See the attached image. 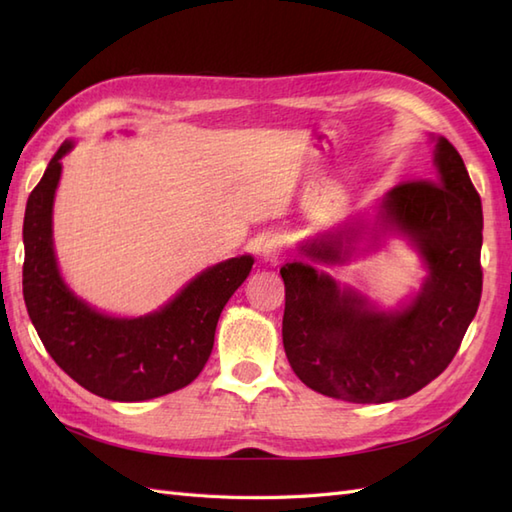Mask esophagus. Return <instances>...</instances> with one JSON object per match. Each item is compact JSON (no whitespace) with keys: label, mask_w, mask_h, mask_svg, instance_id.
Instances as JSON below:
<instances>
[{"label":"esophagus","mask_w":512,"mask_h":512,"mask_svg":"<svg viewBox=\"0 0 512 512\" xmlns=\"http://www.w3.org/2000/svg\"><path fill=\"white\" fill-rule=\"evenodd\" d=\"M286 255V242L281 239L279 235H273L266 239L264 244V257L268 259V262H277V259H281Z\"/></svg>","instance_id":"esophagus-1"}]
</instances>
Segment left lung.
<instances>
[{
  "label": "left lung",
  "instance_id": "1",
  "mask_svg": "<svg viewBox=\"0 0 512 512\" xmlns=\"http://www.w3.org/2000/svg\"><path fill=\"white\" fill-rule=\"evenodd\" d=\"M433 167L431 180L387 191L374 226L347 224L301 248L314 262L343 264L367 237L369 244L385 233L409 237L429 275L407 306L378 310L310 264L279 270L288 363L323 396L363 405L407 398L438 378L460 350L482 297V200L458 149L442 136Z\"/></svg>",
  "mask_w": 512,
  "mask_h": 512
}]
</instances>
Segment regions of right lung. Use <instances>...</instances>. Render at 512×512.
Segmentation results:
<instances>
[{
  "label": "right lung",
  "instance_id": "1",
  "mask_svg": "<svg viewBox=\"0 0 512 512\" xmlns=\"http://www.w3.org/2000/svg\"><path fill=\"white\" fill-rule=\"evenodd\" d=\"M65 140L24 217V301L39 339L65 374L92 394L138 402L193 383L213 350L217 319L244 284L255 259L239 255L191 279L165 308L118 319L88 306L65 286L52 246V202L61 178Z\"/></svg>",
  "mask_w": 512,
  "mask_h": 512
}]
</instances>
